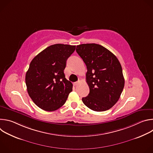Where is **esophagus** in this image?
I'll return each instance as SVG.
<instances>
[{
    "instance_id": "esophagus-1",
    "label": "esophagus",
    "mask_w": 153,
    "mask_h": 153,
    "mask_svg": "<svg viewBox=\"0 0 153 153\" xmlns=\"http://www.w3.org/2000/svg\"><path fill=\"white\" fill-rule=\"evenodd\" d=\"M79 82H74V86H77V85H79Z\"/></svg>"
}]
</instances>
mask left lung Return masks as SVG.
<instances>
[{
    "mask_svg": "<svg viewBox=\"0 0 153 153\" xmlns=\"http://www.w3.org/2000/svg\"><path fill=\"white\" fill-rule=\"evenodd\" d=\"M76 52L85 62L86 80L90 93L82 99L83 103L95 111H105L118 101L125 79L121 65L111 51L96 43L77 45Z\"/></svg>",
    "mask_w": 153,
    "mask_h": 153,
    "instance_id": "8db88e82",
    "label": "left lung"
}]
</instances>
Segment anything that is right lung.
Masks as SVG:
<instances>
[{"mask_svg": "<svg viewBox=\"0 0 153 153\" xmlns=\"http://www.w3.org/2000/svg\"><path fill=\"white\" fill-rule=\"evenodd\" d=\"M75 45L54 44L32 60L26 73L28 93L34 103L47 111H55L64 105L73 84L65 78L63 71Z\"/></svg>", "mask_w": 153, "mask_h": 153, "instance_id": "obj_1", "label": "right lung"}]
</instances>
